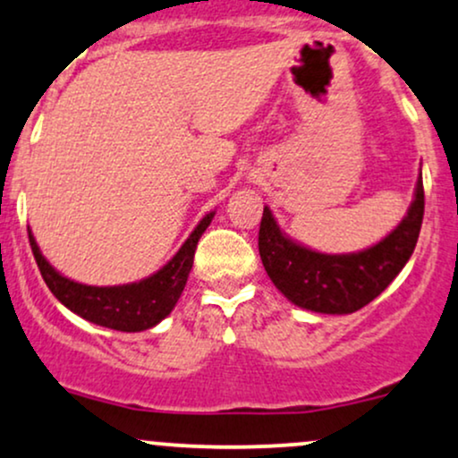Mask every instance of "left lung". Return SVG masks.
Segmentation results:
<instances>
[{"label": "left lung", "mask_w": 458, "mask_h": 458, "mask_svg": "<svg viewBox=\"0 0 458 458\" xmlns=\"http://www.w3.org/2000/svg\"><path fill=\"white\" fill-rule=\"evenodd\" d=\"M424 217L422 172L403 222L379 243L353 254H320L286 236L262 211L259 251L267 276L288 301L320 314H351L379 297L411 259Z\"/></svg>", "instance_id": "1"}]
</instances>
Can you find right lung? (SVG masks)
I'll return each mask as SVG.
<instances>
[{
	"label": "right lung",
	"mask_w": 458,
	"mask_h": 458,
	"mask_svg": "<svg viewBox=\"0 0 458 458\" xmlns=\"http://www.w3.org/2000/svg\"><path fill=\"white\" fill-rule=\"evenodd\" d=\"M213 217L215 213L204 215L189 239L181 245V250L176 251L174 259L163 265L159 271L140 282L123 284V286H88V284L64 277L45 259L30 228L28 234L40 276L57 301L64 303L77 317L101 327L144 331L155 327L174 310L193 267V254H196L199 236L208 228Z\"/></svg>",
	"instance_id": "right-lung-1"
}]
</instances>
